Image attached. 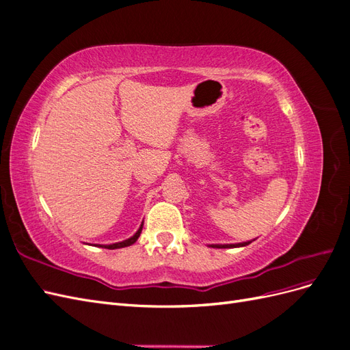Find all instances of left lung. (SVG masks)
I'll use <instances>...</instances> for the list:
<instances>
[{
    "label": "left lung",
    "mask_w": 350,
    "mask_h": 350,
    "mask_svg": "<svg viewBox=\"0 0 350 350\" xmlns=\"http://www.w3.org/2000/svg\"><path fill=\"white\" fill-rule=\"evenodd\" d=\"M248 243H251V241L239 242V243H224V245H221V243H211V245H208V247H211V248H238V247H245V245H248Z\"/></svg>",
    "instance_id": "1"
}]
</instances>
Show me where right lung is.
I'll use <instances>...</instances> for the list:
<instances>
[{"mask_svg": "<svg viewBox=\"0 0 350 350\" xmlns=\"http://www.w3.org/2000/svg\"><path fill=\"white\" fill-rule=\"evenodd\" d=\"M142 229H143V224L140 225V228H139V230L135 232V234L131 237V238H129V239H125V241H121V242H115V243H111V245H98V247H102V248H107V250H116V248H124V247H130V245H133V243L139 239V237H140V234H142Z\"/></svg>", "mask_w": 350, "mask_h": 350, "instance_id": "obj_1", "label": "right lung"}]
</instances>
